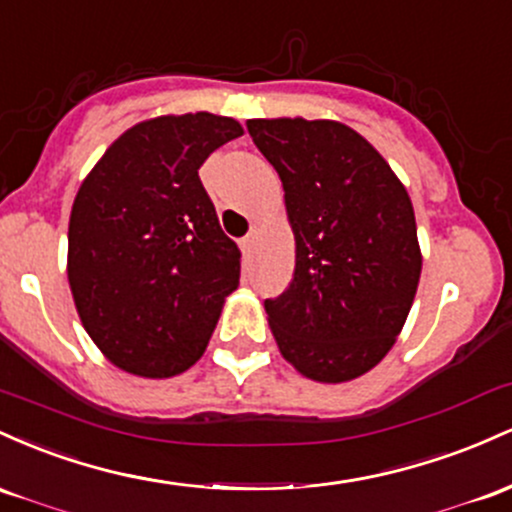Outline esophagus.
I'll list each match as a JSON object with an SVG mask.
<instances>
[{
	"instance_id": "34e87169",
	"label": "esophagus",
	"mask_w": 512,
	"mask_h": 512,
	"mask_svg": "<svg viewBox=\"0 0 512 512\" xmlns=\"http://www.w3.org/2000/svg\"><path fill=\"white\" fill-rule=\"evenodd\" d=\"M254 244H256V237H254V232H251V234H246V237L239 241V246H241V251H244V254H251V251H254Z\"/></svg>"
}]
</instances>
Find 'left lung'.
Masks as SVG:
<instances>
[{
    "instance_id": "left-lung-1",
    "label": "left lung",
    "mask_w": 512,
    "mask_h": 512,
    "mask_svg": "<svg viewBox=\"0 0 512 512\" xmlns=\"http://www.w3.org/2000/svg\"><path fill=\"white\" fill-rule=\"evenodd\" d=\"M283 181L295 273L266 300L280 353L304 377L346 382L394 346L421 278L406 188L363 135L333 120L246 123Z\"/></svg>"
}]
</instances>
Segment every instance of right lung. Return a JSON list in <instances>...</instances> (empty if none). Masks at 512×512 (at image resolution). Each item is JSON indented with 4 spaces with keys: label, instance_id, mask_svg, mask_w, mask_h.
<instances>
[{
    "label": "right lung",
    "instance_id": "obj_1",
    "mask_svg": "<svg viewBox=\"0 0 512 512\" xmlns=\"http://www.w3.org/2000/svg\"><path fill=\"white\" fill-rule=\"evenodd\" d=\"M234 118L162 116L118 137L72 205L67 278L91 341L120 370L171 377L203 355L239 249L198 169L241 135Z\"/></svg>",
    "mask_w": 512,
    "mask_h": 512
}]
</instances>
